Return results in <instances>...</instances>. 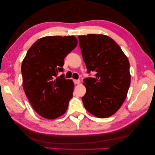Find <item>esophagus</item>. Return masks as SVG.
Returning a JSON list of instances; mask_svg holds the SVG:
<instances>
[{
	"mask_svg": "<svg viewBox=\"0 0 155 155\" xmlns=\"http://www.w3.org/2000/svg\"><path fill=\"white\" fill-rule=\"evenodd\" d=\"M74 83L75 84H78L81 83V81H80V80H76V79H74Z\"/></svg>",
	"mask_w": 155,
	"mask_h": 155,
	"instance_id": "34e87169",
	"label": "esophagus"
}]
</instances>
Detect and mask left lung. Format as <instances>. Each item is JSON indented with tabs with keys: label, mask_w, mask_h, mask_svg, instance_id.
<instances>
[{
	"label": "left lung",
	"mask_w": 155,
	"mask_h": 155,
	"mask_svg": "<svg viewBox=\"0 0 155 155\" xmlns=\"http://www.w3.org/2000/svg\"><path fill=\"white\" fill-rule=\"evenodd\" d=\"M87 72L94 78L83 80L87 92L82 101L85 108L98 118L112 116L126 99L130 84L127 56L113 39L104 35L78 36Z\"/></svg>",
	"instance_id": "obj_1"
}]
</instances>
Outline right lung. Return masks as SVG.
I'll return each mask as SVG.
<instances>
[{
	"label": "right lung",
	"instance_id": "add662e5",
	"mask_svg": "<svg viewBox=\"0 0 155 155\" xmlns=\"http://www.w3.org/2000/svg\"><path fill=\"white\" fill-rule=\"evenodd\" d=\"M74 36L45 37L28 49L21 66L22 87L32 108L42 117L54 119L67 111L74 83L65 79L64 59L77 47Z\"/></svg>",
	"mask_w": 155,
	"mask_h": 155
}]
</instances>
